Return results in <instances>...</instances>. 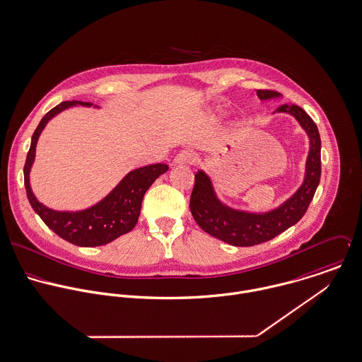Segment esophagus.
<instances>
[{"instance_id":"esophagus-1","label":"esophagus","mask_w":362,"mask_h":362,"mask_svg":"<svg viewBox=\"0 0 362 362\" xmlns=\"http://www.w3.org/2000/svg\"><path fill=\"white\" fill-rule=\"evenodd\" d=\"M173 162L175 165H192L196 162V155L190 151H182L175 156Z\"/></svg>"}]
</instances>
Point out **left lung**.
<instances>
[{
	"label": "left lung",
	"mask_w": 362,
	"mask_h": 362,
	"mask_svg": "<svg viewBox=\"0 0 362 362\" xmlns=\"http://www.w3.org/2000/svg\"><path fill=\"white\" fill-rule=\"evenodd\" d=\"M257 96L260 100H269L280 98V93L260 89ZM274 113L293 116L309 139L303 182L281 206L266 213L235 210L218 199L213 182L204 170L194 175V187L190 197L192 216L203 230L232 246H255L267 242L295 225L305 216L320 182V136L317 126L296 105H281Z\"/></svg>",
	"instance_id": "obj_1"
}]
</instances>
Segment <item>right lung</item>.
<instances>
[{
  "label": "right lung",
  "mask_w": 362,
  "mask_h": 362,
  "mask_svg": "<svg viewBox=\"0 0 362 362\" xmlns=\"http://www.w3.org/2000/svg\"><path fill=\"white\" fill-rule=\"evenodd\" d=\"M76 105L92 106L89 102L67 100L62 102L43 116L32 136L30 148L23 166V176L28 200L43 222L64 240L82 247H93L106 245L130 232L136 226L140 217L145 192L162 173L169 169V166L165 163H155L129 172L105 199L82 211H56L43 206L35 197L29 183V173L35 162L36 144L49 120Z\"/></svg>",
  "instance_id": "right-lung-1"
}]
</instances>
